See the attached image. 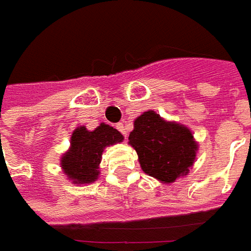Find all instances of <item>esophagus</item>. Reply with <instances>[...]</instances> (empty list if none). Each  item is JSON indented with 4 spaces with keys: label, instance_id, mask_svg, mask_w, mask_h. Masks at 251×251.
Returning a JSON list of instances; mask_svg holds the SVG:
<instances>
[{
    "label": "esophagus",
    "instance_id": "obj_1",
    "mask_svg": "<svg viewBox=\"0 0 251 251\" xmlns=\"http://www.w3.org/2000/svg\"><path fill=\"white\" fill-rule=\"evenodd\" d=\"M116 128H118L120 132L123 133L124 136H127V131H126V127H124L123 123H118V124H116Z\"/></svg>",
    "mask_w": 251,
    "mask_h": 251
}]
</instances>
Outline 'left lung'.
Wrapping results in <instances>:
<instances>
[{
    "label": "left lung",
    "instance_id": "obj_1",
    "mask_svg": "<svg viewBox=\"0 0 251 251\" xmlns=\"http://www.w3.org/2000/svg\"><path fill=\"white\" fill-rule=\"evenodd\" d=\"M128 144L138 153L144 173L163 184L187 175L199 150L190 128L168 122L152 109L135 119Z\"/></svg>",
    "mask_w": 251,
    "mask_h": 251
}]
</instances>
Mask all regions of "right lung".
Here are the masks:
<instances>
[{
    "instance_id": "add662e5",
    "label": "right lung",
    "mask_w": 251,
    "mask_h": 251,
    "mask_svg": "<svg viewBox=\"0 0 251 251\" xmlns=\"http://www.w3.org/2000/svg\"><path fill=\"white\" fill-rule=\"evenodd\" d=\"M123 140V135L108 124L101 123L93 131L80 126L72 132L71 146L60 159L63 173L72 184L93 183L100 175L104 150Z\"/></svg>"
}]
</instances>
